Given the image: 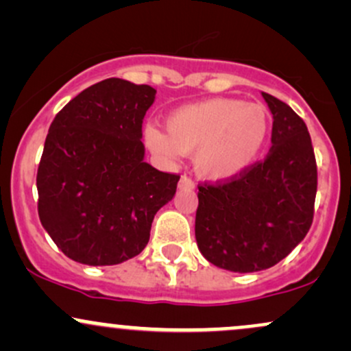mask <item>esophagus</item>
<instances>
[{
	"label": "esophagus",
	"mask_w": 351,
	"mask_h": 351,
	"mask_svg": "<svg viewBox=\"0 0 351 351\" xmlns=\"http://www.w3.org/2000/svg\"><path fill=\"white\" fill-rule=\"evenodd\" d=\"M180 189H188V191H193L195 189V183L188 178V176H181L180 183H178Z\"/></svg>",
	"instance_id": "obj_1"
}]
</instances>
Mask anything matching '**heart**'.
<instances>
[{
	"instance_id": "b5f03b06",
	"label": "heart",
	"mask_w": 351,
	"mask_h": 351,
	"mask_svg": "<svg viewBox=\"0 0 351 351\" xmlns=\"http://www.w3.org/2000/svg\"><path fill=\"white\" fill-rule=\"evenodd\" d=\"M168 134L148 125L143 138L153 155L175 162L193 155L201 180L228 183L245 175L259 162L271 138V115L263 104L216 97L186 104L167 119Z\"/></svg>"
}]
</instances>
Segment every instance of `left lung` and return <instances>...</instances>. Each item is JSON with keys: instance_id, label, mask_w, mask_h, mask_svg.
I'll use <instances>...</instances> for the list:
<instances>
[{"instance_id": "1", "label": "left lung", "mask_w": 351, "mask_h": 351, "mask_svg": "<svg viewBox=\"0 0 351 351\" xmlns=\"http://www.w3.org/2000/svg\"><path fill=\"white\" fill-rule=\"evenodd\" d=\"M272 114L264 162L223 184L199 186L195 236L216 267L257 272L280 263L307 236L317 195V165L307 125L287 104L263 92Z\"/></svg>"}]
</instances>
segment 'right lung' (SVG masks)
Returning a JSON list of instances; mask_svg holds the SVG:
<instances>
[{
  "label": "right lung",
  "mask_w": 351,
  "mask_h": 351,
  "mask_svg": "<svg viewBox=\"0 0 351 351\" xmlns=\"http://www.w3.org/2000/svg\"><path fill=\"white\" fill-rule=\"evenodd\" d=\"M156 90L110 77L56 115L38 168V213L75 263L115 265L138 256L180 176L145 162L142 123Z\"/></svg>",
  "instance_id": "obj_1"
}]
</instances>
